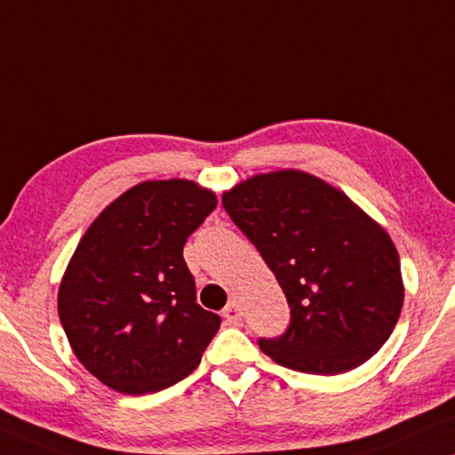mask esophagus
<instances>
[{
    "label": "esophagus",
    "instance_id": "esophagus-1",
    "mask_svg": "<svg viewBox=\"0 0 455 455\" xmlns=\"http://www.w3.org/2000/svg\"><path fill=\"white\" fill-rule=\"evenodd\" d=\"M223 316H226V323L234 324V327L243 324V312H240L238 304H228L226 310H223Z\"/></svg>",
    "mask_w": 455,
    "mask_h": 455
}]
</instances>
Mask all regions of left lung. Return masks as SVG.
<instances>
[{"instance_id": "1", "label": "left lung", "mask_w": 455, "mask_h": 455, "mask_svg": "<svg viewBox=\"0 0 455 455\" xmlns=\"http://www.w3.org/2000/svg\"><path fill=\"white\" fill-rule=\"evenodd\" d=\"M232 221L287 295L291 324L259 347L283 367L338 375L367 363L401 316L405 284L388 232L310 172H259L223 192Z\"/></svg>"}]
</instances>
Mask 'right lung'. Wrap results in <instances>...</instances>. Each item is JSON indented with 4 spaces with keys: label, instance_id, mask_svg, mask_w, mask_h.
<instances>
[{
    "label": "right lung",
    "instance_id": "obj_1",
    "mask_svg": "<svg viewBox=\"0 0 455 455\" xmlns=\"http://www.w3.org/2000/svg\"><path fill=\"white\" fill-rule=\"evenodd\" d=\"M217 196L188 179L141 181L99 212L59 287L73 355L122 395H148L198 367L221 318L196 304L183 259Z\"/></svg>",
    "mask_w": 455,
    "mask_h": 455
}]
</instances>
